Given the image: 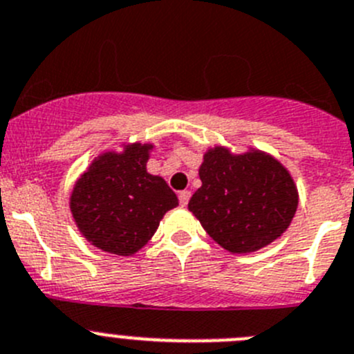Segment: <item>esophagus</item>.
<instances>
[{"label":"esophagus","mask_w":354,"mask_h":354,"mask_svg":"<svg viewBox=\"0 0 354 354\" xmlns=\"http://www.w3.org/2000/svg\"><path fill=\"white\" fill-rule=\"evenodd\" d=\"M178 199H180V205H181V206H187V205H189L190 190H181V192L178 194Z\"/></svg>","instance_id":"esophagus-1"}]
</instances>
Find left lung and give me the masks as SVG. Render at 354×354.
I'll return each instance as SVG.
<instances>
[{"label": "left lung", "instance_id": "obj_1", "mask_svg": "<svg viewBox=\"0 0 354 354\" xmlns=\"http://www.w3.org/2000/svg\"><path fill=\"white\" fill-rule=\"evenodd\" d=\"M203 181L189 201L209 236L234 254L256 252L282 234L298 206V190L279 160L257 149L232 155L216 146L199 167Z\"/></svg>", "mask_w": 354, "mask_h": 354}]
</instances>
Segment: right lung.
I'll return each instance as SVG.
<instances>
[{"mask_svg":"<svg viewBox=\"0 0 354 354\" xmlns=\"http://www.w3.org/2000/svg\"><path fill=\"white\" fill-rule=\"evenodd\" d=\"M151 148L136 142L122 153H102L75 183L70 212L95 247L132 256L153 236L162 216L178 206L169 185L146 171Z\"/></svg>","mask_w":354,"mask_h":354,"instance_id":"right-lung-1","label":"right lung"}]
</instances>
